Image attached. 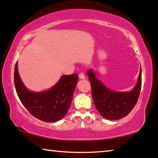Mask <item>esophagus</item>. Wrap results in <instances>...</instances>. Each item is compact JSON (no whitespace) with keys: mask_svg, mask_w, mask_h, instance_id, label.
<instances>
[{"mask_svg":"<svg viewBox=\"0 0 158 158\" xmlns=\"http://www.w3.org/2000/svg\"><path fill=\"white\" fill-rule=\"evenodd\" d=\"M79 78L80 79H85V75H84V73H80L79 74Z\"/></svg>","mask_w":158,"mask_h":158,"instance_id":"34e87169","label":"esophagus"}]
</instances>
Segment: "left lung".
I'll use <instances>...</instances> for the list:
<instances>
[{
  "mask_svg": "<svg viewBox=\"0 0 158 158\" xmlns=\"http://www.w3.org/2000/svg\"><path fill=\"white\" fill-rule=\"evenodd\" d=\"M87 74L89 77L94 105L103 118L109 120L121 119L126 116L135 106L142 84L141 68L137 84L128 92L113 91L107 88L96 78L92 69H89Z\"/></svg>",
  "mask_w": 158,
  "mask_h": 158,
  "instance_id": "8db88e82",
  "label": "left lung"
}]
</instances>
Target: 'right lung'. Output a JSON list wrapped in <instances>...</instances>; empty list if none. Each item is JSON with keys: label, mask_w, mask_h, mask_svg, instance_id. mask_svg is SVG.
<instances>
[{"label": "right lung", "mask_w": 158, "mask_h": 158, "mask_svg": "<svg viewBox=\"0 0 158 158\" xmlns=\"http://www.w3.org/2000/svg\"><path fill=\"white\" fill-rule=\"evenodd\" d=\"M78 74L62 76L55 86L47 91L33 92L26 88L18 71L14 70V83L21 103L34 117L42 121L56 122L67 114L71 105Z\"/></svg>", "instance_id": "obj_1"}]
</instances>
